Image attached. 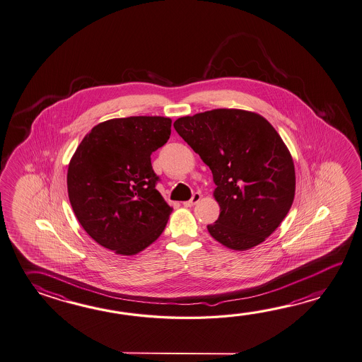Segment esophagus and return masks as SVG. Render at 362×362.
Wrapping results in <instances>:
<instances>
[{
    "label": "esophagus",
    "mask_w": 362,
    "mask_h": 362,
    "mask_svg": "<svg viewBox=\"0 0 362 362\" xmlns=\"http://www.w3.org/2000/svg\"><path fill=\"white\" fill-rule=\"evenodd\" d=\"M199 199H201V193H193L192 199H189V201H185V202H183V205H185V207H192L193 205H196V204L199 202Z\"/></svg>",
    "instance_id": "esophagus-1"
}]
</instances>
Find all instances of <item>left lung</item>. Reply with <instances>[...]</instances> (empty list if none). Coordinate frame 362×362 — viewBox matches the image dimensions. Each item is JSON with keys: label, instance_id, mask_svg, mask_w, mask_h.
<instances>
[{"label": "left lung", "instance_id": "left-lung-1", "mask_svg": "<svg viewBox=\"0 0 362 362\" xmlns=\"http://www.w3.org/2000/svg\"><path fill=\"white\" fill-rule=\"evenodd\" d=\"M174 127L213 173L221 214L207 226L211 237L237 251L266 241L296 196L294 161L274 127L233 108L177 118Z\"/></svg>", "mask_w": 362, "mask_h": 362}]
</instances>
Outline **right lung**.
<instances>
[{"label": "right lung", "instance_id": "1", "mask_svg": "<svg viewBox=\"0 0 362 362\" xmlns=\"http://www.w3.org/2000/svg\"><path fill=\"white\" fill-rule=\"evenodd\" d=\"M171 118L133 116L100 122L68 163L74 215L95 243L135 255L163 233L173 207L156 189L152 152L169 141Z\"/></svg>", "mask_w": 362, "mask_h": 362}]
</instances>
